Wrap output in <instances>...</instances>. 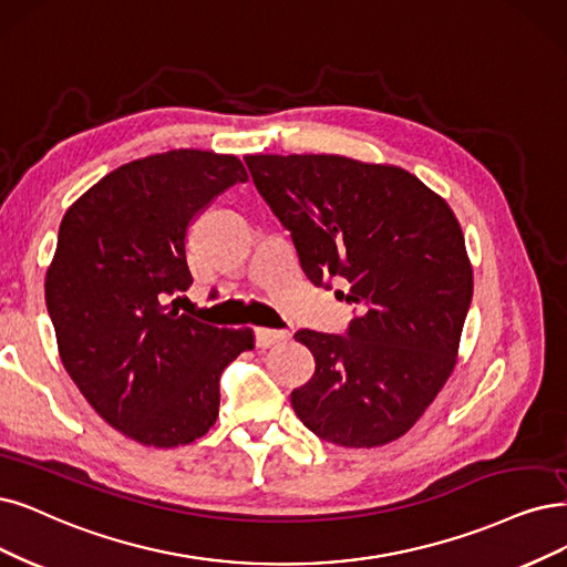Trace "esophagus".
<instances>
[{"label": "esophagus", "mask_w": 567, "mask_h": 567, "mask_svg": "<svg viewBox=\"0 0 567 567\" xmlns=\"http://www.w3.org/2000/svg\"><path fill=\"white\" fill-rule=\"evenodd\" d=\"M289 339V331H282V329H257V346L259 348H270L276 346L280 341H287Z\"/></svg>", "instance_id": "1"}]
</instances>
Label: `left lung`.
<instances>
[{"instance_id":"1","label":"left lung","mask_w":567,"mask_h":567,"mask_svg":"<svg viewBox=\"0 0 567 567\" xmlns=\"http://www.w3.org/2000/svg\"><path fill=\"white\" fill-rule=\"evenodd\" d=\"M259 194L312 285L341 278L348 337L301 329L316 371L291 392L301 423L348 449L406 434L457 364L474 276L449 203L404 167L337 154H247Z\"/></svg>"}]
</instances>
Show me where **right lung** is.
<instances>
[{"mask_svg": "<svg viewBox=\"0 0 567 567\" xmlns=\"http://www.w3.org/2000/svg\"><path fill=\"white\" fill-rule=\"evenodd\" d=\"M236 182H247L238 156L173 150L104 175L60 221L44 285L60 360L102 421L137 444L207 434L221 371L255 348L249 327L217 329L165 303L194 282L188 228Z\"/></svg>", "mask_w": 567, "mask_h": 567, "instance_id": "right-lung-1", "label": "right lung"}]
</instances>
